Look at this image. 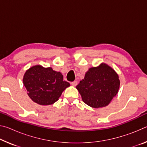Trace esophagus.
Instances as JSON below:
<instances>
[{"instance_id":"esophagus-1","label":"esophagus","mask_w":147,"mask_h":147,"mask_svg":"<svg viewBox=\"0 0 147 147\" xmlns=\"http://www.w3.org/2000/svg\"><path fill=\"white\" fill-rule=\"evenodd\" d=\"M71 84H72V86H76L77 84H78V82H77L76 81H74V82H71Z\"/></svg>"}]
</instances>
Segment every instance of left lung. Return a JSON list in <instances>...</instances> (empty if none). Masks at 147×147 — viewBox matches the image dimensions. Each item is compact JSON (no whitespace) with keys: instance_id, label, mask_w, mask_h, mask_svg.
<instances>
[{"instance_id":"left-lung-1","label":"left lung","mask_w":147,"mask_h":147,"mask_svg":"<svg viewBox=\"0 0 147 147\" xmlns=\"http://www.w3.org/2000/svg\"><path fill=\"white\" fill-rule=\"evenodd\" d=\"M120 80L113 69L106 63L89 68L76 86L84 102L94 108L108 106L117 94Z\"/></svg>"}]
</instances>
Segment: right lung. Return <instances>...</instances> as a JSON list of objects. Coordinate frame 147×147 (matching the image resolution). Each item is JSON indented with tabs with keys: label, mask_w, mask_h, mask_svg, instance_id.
<instances>
[{
	"label": "right lung",
	"mask_w": 147,
	"mask_h": 147,
	"mask_svg": "<svg viewBox=\"0 0 147 147\" xmlns=\"http://www.w3.org/2000/svg\"><path fill=\"white\" fill-rule=\"evenodd\" d=\"M23 81L29 97L42 106L56 102L62 92L70 86V84L63 80L61 73L39 65L28 69L24 74Z\"/></svg>",
	"instance_id": "1"
}]
</instances>
